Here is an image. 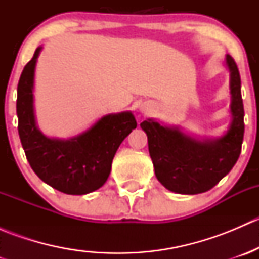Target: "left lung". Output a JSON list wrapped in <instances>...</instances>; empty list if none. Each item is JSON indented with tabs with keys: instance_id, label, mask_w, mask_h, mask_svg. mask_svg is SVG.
Instances as JSON below:
<instances>
[{
	"instance_id": "8db88e82",
	"label": "left lung",
	"mask_w": 259,
	"mask_h": 259,
	"mask_svg": "<svg viewBox=\"0 0 259 259\" xmlns=\"http://www.w3.org/2000/svg\"><path fill=\"white\" fill-rule=\"evenodd\" d=\"M231 110L233 120L223 138L198 142L178 129L161 126L153 120L140 124L148 135L150 158L159 182L179 194H199L211 189L231 171L239 158L244 135V108L241 94V75L231 55Z\"/></svg>"
}]
</instances>
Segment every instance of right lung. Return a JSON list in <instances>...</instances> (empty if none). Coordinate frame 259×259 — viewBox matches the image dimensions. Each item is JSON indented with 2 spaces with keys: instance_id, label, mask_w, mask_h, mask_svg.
Wrapping results in <instances>:
<instances>
[{
  "instance_id": "obj_1",
  "label": "right lung",
  "mask_w": 259,
  "mask_h": 259,
  "mask_svg": "<svg viewBox=\"0 0 259 259\" xmlns=\"http://www.w3.org/2000/svg\"><path fill=\"white\" fill-rule=\"evenodd\" d=\"M41 48L23 67L17 86L18 134L26 158L42 182L66 194H88L103 187L122 140L137 127L132 113L106 115L70 140L46 138L33 116V74Z\"/></svg>"
}]
</instances>
